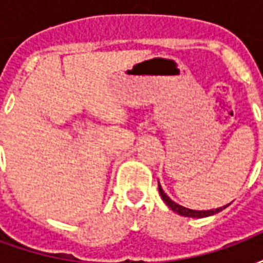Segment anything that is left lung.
I'll return each instance as SVG.
<instances>
[{"label": "left lung", "mask_w": 263, "mask_h": 263, "mask_svg": "<svg viewBox=\"0 0 263 263\" xmlns=\"http://www.w3.org/2000/svg\"><path fill=\"white\" fill-rule=\"evenodd\" d=\"M158 186H159V193H160V197L162 200L165 201L166 205L172 209L175 213L180 215H184V217H193V218H203V217H209V215H213V214H217V213H220L221 210H224L228 205H224V207H220V209H215V210H203V211H200V210H190V209H186V207H183L180 204L175 203L172 198H169V196L163 192V189L160 186L159 183H158Z\"/></svg>", "instance_id": "obj_1"}]
</instances>
